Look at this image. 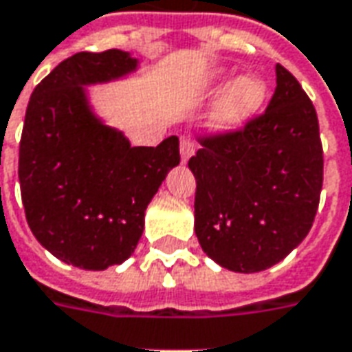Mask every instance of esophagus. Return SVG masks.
Wrapping results in <instances>:
<instances>
[{"label": "esophagus", "instance_id": "obj_1", "mask_svg": "<svg viewBox=\"0 0 352 352\" xmlns=\"http://www.w3.org/2000/svg\"><path fill=\"white\" fill-rule=\"evenodd\" d=\"M179 146H181V160H183V164L188 162V158L192 156L194 152H196V144L190 137H181V142H179Z\"/></svg>", "mask_w": 352, "mask_h": 352}]
</instances>
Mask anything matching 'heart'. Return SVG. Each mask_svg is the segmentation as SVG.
<instances>
[{
    "mask_svg": "<svg viewBox=\"0 0 352 352\" xmlns=\"http://www.w3.org/2000/svg\"><path fill=\"white\" fill-rule=\"evenodd\" d=\"M267 97V85L255 76H245L236 80L225 95L219 99L217 107L213 110V127L217 129H230L252 116L257 108L261 107Z\"/></svg>",
    "mask_w": 352,
    "mask_h": 352,
    "instance_id": "heart-1",
    "label": "heart"
}]
</instances>
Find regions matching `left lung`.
Returning a JSON list of instances; mask_svg holds the SVG:
<instances>
[{
	"mask_svg": "<svg viewBox=\"0 0 352 352\" xmlns=\"http://www.w3.org/2000/svg\"><path fill=\"white\" fill-rule=\"evenodd\" d=\"M198 141L188 168L201 250L234 272L282 261L313 227L324 175L316 110L296 76L276 65V89L263 114Z\"/></svg>",
	"mask_w": 352,
	"mask_h": 352,
	"instance_id": "8db88e82",
	"label": "left lung"
}]
</instances>
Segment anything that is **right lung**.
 Segmentation results:
<instances>
[{
	"mask_svg": "<svg viewBox=\"0 0 352 352\" xmlns=\"http://www.w3.org/2000/svg\"><path fill=\"white\" fill-rule=\"evenodd\" d=\"M137 68L120 49L76 53L32 93L19 148L28 227L56 259L85 270L124 263L139 244L144 211L171 168L179 139L131 146L91 112L85 85Z\"/></svg>",
	"mask_w": 352,
	"mask_h": 352,
	"instance_id": "1",
	"label": "right lung"
}]
</instances>
